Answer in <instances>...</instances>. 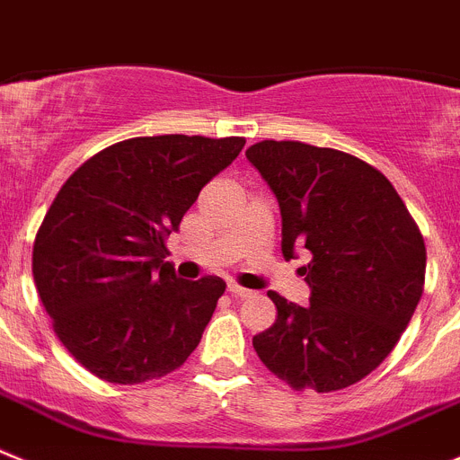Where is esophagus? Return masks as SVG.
Wrapping results in <instances>:
<instances>
[{
  "label": "esophagus",
  "instance_id": "1",
  "mask_svg": "<svg viewBox=\"0 0 460 460\" xmlns=\"http://www.w3.org/2000/svg\"><path fill=\"white\" fill-rule=\"evenodd\" d=\"M226 291H229L231 296H235V297H250L252 296L250 288L240 287V284H235V281H229V284H226Z\"/></svg>",
  "mask_w": 460,
  "mask_h": 460
}]
</instances>
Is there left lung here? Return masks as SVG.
I'll use <instances>...</instances> for the list:
<instances>
[{"label": "left lung", "instance_id": "1", "mask_svg": "<svg viewBox=\"0 0 460 460\" xmlns=\"http://www.w3.org/2000/svg\"><path fill=\"white\" fill-rule=\"evenodd\" d=\"M247 160L275 192L281 252L312 261L307 307L277 291V318L252 339L261 362L296 392L359 383L383 362L417 309L426 247L403 199L374 164L305 142L252 144Z\"/></svg>", "mask_w": 460, "mask_h": 460}]
</instances>
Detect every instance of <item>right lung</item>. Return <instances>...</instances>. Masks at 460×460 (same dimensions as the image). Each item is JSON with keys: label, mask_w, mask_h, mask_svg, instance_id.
Returning a JSON list of instances; mask_svg holds the SVG:
<instances>
[{"label": "right lung", "mask_w": 460, "mask_h": 460, "mask_svg": "<svg viewBox=\"0 0 460 460\" xmlns=\"http://www.w3.org/2000/svg\"><path fill=\"white\" fill-rule=\"evenodd\" d=\"M243 146L245 137L123 139L61 185L36 231L31 272L57 337L93 376L163 378L199 346L226 284L179 279L164 238Z\"/></svg>", "instance_id": "1"}]
</instances>
